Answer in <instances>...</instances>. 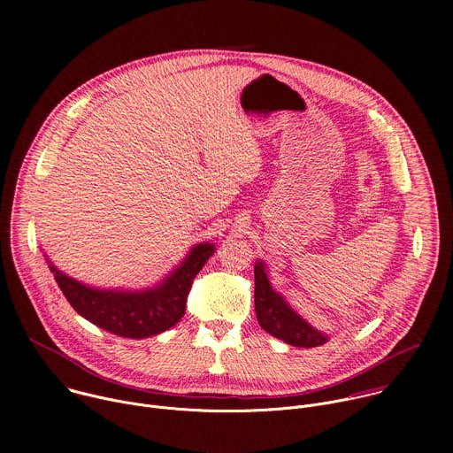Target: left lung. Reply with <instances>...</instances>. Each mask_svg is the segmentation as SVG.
<instances>
[{"instance_id":"obj_1","label":"left lung","mask_w":453,"mask_h":453,"mask_svg":"<svg viewBox=\"0 0 453 453\" xmlns=\"http://www.w3.org/2000/svg\"><path fill=\"white\" fill-rule=\"evenodd\" d=\"M254 310L260 326L276 339L297 348H315L328 341L297 315L288 303L274 292L262 262L254 265Z\"/></svg>"}]
</instances>
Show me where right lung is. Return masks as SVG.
Returning <instances> with one entry per match:
<instances>
[{
	"label": "right lung",
	"mask_w": 453,
	"mask_h": 453,
	"mask_svg": "<svg viewBox=\"0 0 453 453\" xmlns=\"http://www.w3.org/2000/svg\"><path fill=\"white\" fill-rule=\"evenodd\" d=\"M215 252L210 243L193 247L189 256L154 288L125 292L88 287L50 264L55 280L70 304L93 325L119 337L145 339L157 335L180 320L193 280Z\"/></svg>",
	"instance_id": "add662e5"
}]
</instances>
